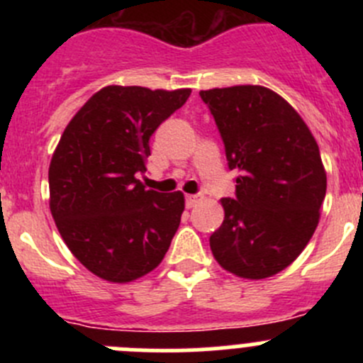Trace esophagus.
I'll return each instance as SVG.
<instances>
[{"mask_svg":"<svg viewBox=\"0 0 363 363\" xmlns=\"http://www.w3.org/2000/svg\"><path fill=\"white\" fill-rule=\"evenodd\" d=\"M200 202V196L199 195H188L186 196V207L188 208H191V207H195L196 203Z\"/></svg>","mask_w":363,"mask_h":363,"instance_id":"1","label":"esophagus"}]
</instances>
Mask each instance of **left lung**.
I'll return each instance as SVG.
<instances>
[{
	"instance_id": "left-lung-1",
	"label": "left lung",
	"mask_w": 363,
	"mask_h": 363,
	"mask_svg": "<svg viewBox=\"0 0 363 363\" xmlns=\"http://www.w3.org/2000/svg\"><path fill=\"white\" fill-rule=\"evenodd\" d=\"M216 121L235 199H223V225L211 235L219 265L246 279H265L303 251L320 221L327 174L302 117L263 86L200 91Z\"/></svg>"
}]
</instances>
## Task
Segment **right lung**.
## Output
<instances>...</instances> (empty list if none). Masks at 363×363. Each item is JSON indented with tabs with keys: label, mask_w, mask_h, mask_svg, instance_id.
I'll use <instances>...</instances> for the list:
<instances>
[{
	"label": "right lung",
	"mask_w": 363,
	"mask_h": 363,
	"mask_svg": "<svg viewBox=\"0 0 363 363\" xmlns=\"http://www.w3.org/2000/svg\"><path fill=\"white\" fill-rule=\"evenodd\" d=\"M189 94L107 86L61 135L49 167L50 212L68 250L101 279H138L170 247L184 195L145 189L137 175L147 170L151 135Z\"/></svg>",
	"instance_id": "add662e5"
}]
</instances>
